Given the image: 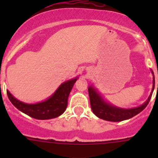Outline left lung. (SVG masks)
Returning a JSON list of instances; mask_svg holds the SVG:
<instances>
[{"instance_id":"1","label":"left lung","mask_w":158,"mask_h":158,"mask_svg":"<svg viewBox=\"0 0 158 158\" xmlns=\"http://www.w3.org/2000/svg\"><path fill=\"white\" fill-rule=\"evenodd\" d=\"M151 73L153 74V88H152V91L150 96L142 105L139 106V107H131V108H123V107H119L113 105L110 102L106 100L104 97H103V96H101L100 92L96 89L94 85H90L89 87L88 88V90H89V100H90L92 111L94 113L95 115L106 121L121 122V121L129 119V118L138 115L142 111H143L151 99L152 94H153V92L154 90V86H155L154 75H153V72L152 70Z\"/></svg>"}]
</instances>
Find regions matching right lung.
I'll return each instance as SVG.
<instances>
[{"label":"right lung","instance_id":"right-lung-1","mask_svg":"<svg viewBox=\"0 0 158 158\" xmlns=\"http://www.w3.org/2000/svg\"><path fill=\"white\" fill-rule=\"evenodd\" d=\"M77 79L78 77H76L63 82L48 98L35 104H27L17 100L8 90L7 95L11 103L26 115L36 119H51L60 116L65 111L69 93Z\"/></svg>","mask_w":158,"mask_h":158}]
</instances>
